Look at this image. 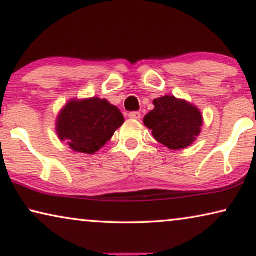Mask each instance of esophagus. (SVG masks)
Instances as JSON below:
<instances>
[{
  "label": "esophagus",
  "instance_id": "34e87169",
  "mask_svg": "<svg viewBox=\"0 0 256 256\" xmlns=\"http://www.w3.org/2000/svg\"><path fill=\"white\" fill-rule=\"evenodd\" d=\"M128 116L132 118V120H140L141 118V113H138V112H132V113H129Z\"/></svg>",
  "mask_w": 256,
  "mask_h": 256
}]
</instances>
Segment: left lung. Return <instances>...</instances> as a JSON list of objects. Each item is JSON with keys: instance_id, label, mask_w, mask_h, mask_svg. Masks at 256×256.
Returning a JSON list of instances; mask_svg holds the SVG:
<instances>
[{"instance_id": "left-lung-1", "label": "left lung", "mask_w": 256, "mask_h": 256, "mask_svg": "<svg viewBox=\"0 0 256 256\" xmlns=\"http://www.w3.org/2000/svg\"><path fill=\"white\" fill-rule=\"evenodd\" d=\"M154 108L143 118L156 141L171 150L190 146L202 132V114L194 104L174 96L154 100Z\"/></svg>"}]
</instances>
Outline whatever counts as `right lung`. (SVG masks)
Segmentation results:
<instances>
[{"label":"right lung","instance_id":"obj_1","mask_svg":"<svg viewBox=\"0 0 256 256\" xmlns=\"http://www.w3.org/2000/svg\"><path fill=\"white\" fill-rule=\"evenodd\" d=\"M120 110L106 99L70 100L56 120V130L60 141L80 154H96L124 124Z\"/></svg>","mask_w":256,"mask_h":256}]
</instances>
